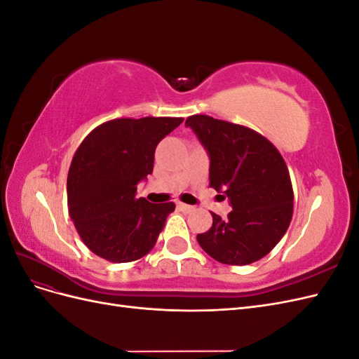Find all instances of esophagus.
I'll list each match as a JSON object with an SVG mask.
<instances>
[{"label":"esophagus","mask_w":359,"mask_h":359,"mask_svg":"<svg viewBox=\"0 0 359 359\" xmlns=\"http://www.w3.org/2000/svg\"><path fill=\"white\" fill-rule=\"evenodd\" d=\"M177 206H178V208H180L181 211H184V212H191V211H194V206L187 205V203H182V202H178Z\"/></svg>","instance_id":"1"}]
</instances>
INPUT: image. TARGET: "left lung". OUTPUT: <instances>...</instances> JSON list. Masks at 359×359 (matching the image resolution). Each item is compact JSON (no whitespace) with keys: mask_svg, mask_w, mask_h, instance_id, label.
I'll list each match as a JSON object with an SVG mask.
<instances>
[{"mask_svg":"<svg viewBox=\"0 0 359 359\" xmlns=\"http://www.w3.org/2000/svg\"><path fill=\"white\" fill-rule=\"evenodd\" d=\"M210 157V187L229 199L227 219L212 214L199 245L226 265H248L266 256L286 233L293 190L286 163L266 137L252 128L208 115L186 119Z\"/></svg>","mask_w":359,"mask_h":359,"instance_id":"obj_1","label":"left lung"}]
</instances>
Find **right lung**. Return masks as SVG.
<instances>
[{
	"instance_id": "add662e5",
	"label": "right lung",
	"mask_w": 359,
	"mask_h": 359,
	"mask_svg": "<svg viewBox=\"0 0 359 359\" xmlns=\"http://www.w3.org/2000/svg\"><path fill=\"white\" fill-rule=\"evenodd\" d=\"M182 118H118L86 136L69 169V215L85 245L109 262L144 257L154 247L175 203L136 199L137 184L154 168L160 140Z\"/></svg>"
}]
</instances>
